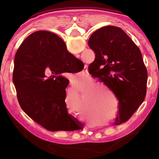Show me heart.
Listing matches in <instances>:
<instances>
[{"label":"heart","mask_w":159,"mask_h":159,"mask_svg":"<svg viewBox=\"0 0 159 159\" xmlns=\"http://www.w3.org/2000/svg\"><path fill=\"white\" fill-rule=\"evenodd\" d=\"M101 87H102V88L103 89H106V90H107L108 91V92H111V89H110V88H109V87H108L107 85H106V84H104V83H100V85H99Z\"/></svg>","instance_id":"1"}]
</instances>
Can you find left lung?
Segmentation results:
<instances>
[{
    "label": "left lung",
    "mask_w": 159,
    "mask_h": 159,
    "mask_svg": "<svg viewBox=\"0 0 159 159\" xmlns=\"http://www.w3.org/2000/svg\"><path fill=\"white\" fill-rule=\"evenodd\" d=\"M88 45L96 55L89 72L106 84L117 98L120 117L116 118V124L123 123L146 95L148 72L140 50L122 29L113 26L93 33Z\"/></svg>",
    "instance_id": "1"
}]
</instances>
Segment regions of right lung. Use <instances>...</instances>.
Here are the masks:
<instances>
[{"label": "right lung", "mask_w": 159, "mask_h": 159, "mask_svg": "<svg viewBox=\"0 0 159 159\" xmlns=\"http://www.w3.org/2000/svg\"><path fill=\"white\" fill-rule=\"evenodd\" d=\"M83 67L55 33L39 31L29 35L16 54L13 74L22 109L48 130L81 129L65 102L69 80L59 74L76 73ZM48 71L52 74L48 77L45 74Z\"/></svg>", "instance_id": "add662e5"}]
</instances>
